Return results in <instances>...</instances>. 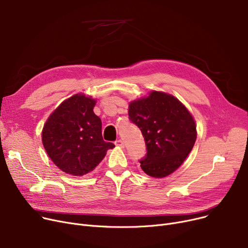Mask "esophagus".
<instances>
[{"label":"esophagus","mask_w":248,"mask_h":248,"mask_svg":"<svg viewBox=\"0 0 248 248\" xmlns=\"http://www.w3.org/2000/svg\"><path fill=\"white\" fill-rule=\"evenodd\" d=\"M115 145L117 146V147H121V148H123V147H124V140H117L116 141H115Z\"/></svg>","instance_id":"1"}]
</instances>
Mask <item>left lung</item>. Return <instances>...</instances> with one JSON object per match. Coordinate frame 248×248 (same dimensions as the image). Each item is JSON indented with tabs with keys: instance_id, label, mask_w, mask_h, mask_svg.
<instances>
[{
	"instance_id": "obj_1",
	"label": "left lung",
	"mask_w": 248,
	"mask_h": 248,
	"mask_svg": "<svg viewBox=\"0 0 248 248\" xmlns=\"http://www.w3.org/2000/svg\"><path fill=\"white\" fill-rule=\"evenodd\" d=\"M128 116L144 136L147 155L140 168L154 178H165L184 163L197 139L196 123L177 97L153 90L132 100Z\"/></svg>"
}]
</instances>
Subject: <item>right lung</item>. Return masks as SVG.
<instances>
[{
  "mask_svg": "<svg viewBox=\"0 0 248 248\" xmlns=\"http://www.w3.org/2000/svg\"><path fill=\"white\" fill-rule=\"evenodd\" d=\"M95 103L91 96L76 93L62 101L44 124V149L64 173L77 177L90 173L114 148L102 139L101 121L93 112Z\"/></svg>",
  "mask_w": 248,
  "mask_h": 248,
  "instance_id": "obj_1",
  "label": "right lung"
}]
</instances>
